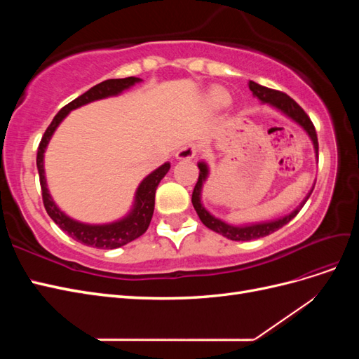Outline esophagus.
<instances>
[{
	"label": "esophagus",
	"instance_id": "esophagus-1",
	"mask_svg": "<svg viewBox=\"0 0 359 359\" xmlns=\"http://www.w3.org/2000/svg\"><path fill=\"white\" fill-rule=\"evenodd\" d=\"M196 153H198L196 145H186L177 151L175 157L178 160H191V158H194V156H196Z\"/></svg>",
	"mask_w": 359,
	"mask_h": 359
}]
</instances>
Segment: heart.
Listing matches in <instances>:
<instances>
[{
	"label": "heart",
	"instance_id": "heart-1",
	"mask_svg": "<svg viewBox=\"0 0 359 359\" xmlns=\"http://www.w3.org/2000/svg\"><path fill=\"white\" fill-rule=\"evenodd\" d=\"M211 99H212L214 104L222 106L226 102V94L222 90H214L211 94Z\"/></svg>",
	"mask_w": 359,
	"mask_h": 359
}]
</instances>
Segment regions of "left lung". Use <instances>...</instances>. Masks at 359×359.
I'll return each instance as SVG.
<instances>
[{
	"label": "left lung",
	"mask_w": 359,
	"mask_h": 359,
	"mask_svg": "<svg viewBox=\"0 0 359 359\" xmlns=\"http://www.w3.org/2000/svg\"><path fill=\"white\" fill-rule=\"evenodd\" d=\"M248 88H250V91L253 93L255 97H257L260 103L271 106L273 109H276L280 114H283L285 116L292 119L293 123L298 124L304 130V132L307 133V136L310 137L313 148H314V153H316V157H318L319 144H318L316 130H314V126L310 121V118L307 116V114L301 109V106L295 100H292L290 97L285 93L266 88V86L259 85L253 81H248ZM198 168H199V178H198L196 186H194L193 194H191V203L194 206V210H196L201 222L206 227H208V229H211L217 233H220V235L226 236L227 240H232V241L257 240V238H262V236H266L269 233L278 231L280 227H283L285 224H287L293 219V217H295L299 212V210L302 208L304 203L307 202V199L310 198V194L314 189V186H313L311 190L307 193V196L302 199V202L297 206V208L293 210L292 212L286 214L285 217H280V219L269 220V222H259V223H248V224L236 226V224H231V223H227V222L219 219V217L212 215L203 206L202 190H203V184L206 182V180H208V177H210V166H208V163H206V161H199Z\"/></svg>",
	"instance_id": "8db88e82"
}]
</instances>
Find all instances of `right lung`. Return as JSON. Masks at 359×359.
<instances>
[{"mask_svg":"<svg viewBox=\"0 0 359 359\" xmlns=\"http://www.w3.org/2000/svg\"><path fill=\"white\" fill-rule=\"evenodd\" d=\"M139 82H142V79L130 76V78H124V79H107V81H103L102 83H97L95 86H93V88L79 95L78 99H74L67 106L62 107V109L55 115V118L52 119L50 126L46 128V132L43 135L41 142L39 145L37 169H39L41 196H43V203H45V208L50 219L55 222L64 232L83 245L112 250V248H118L132 243L140 235H144L151 223V219H153L157 186L169 172L170 163L169 161L163 163L161 166L148 173V175L140 181V184L135 191L132 208H130V211L124 217L111 223L91 224V223H83V222L72 219L70 215L61 211L60 206L55 203V201L52 199L48 189L46 177H45L46 148L50 142L53 133H55V130L58 128V126L64 121V118H66L72 111L78 109V107L88 103L107 99V97H115V95L123 94L126 90L132 88L133 85Z\"/></svg>","mask_w":359,"mask_h":359,"instance_id":"right-lung-1","label":"right lung"}]
</instances>
